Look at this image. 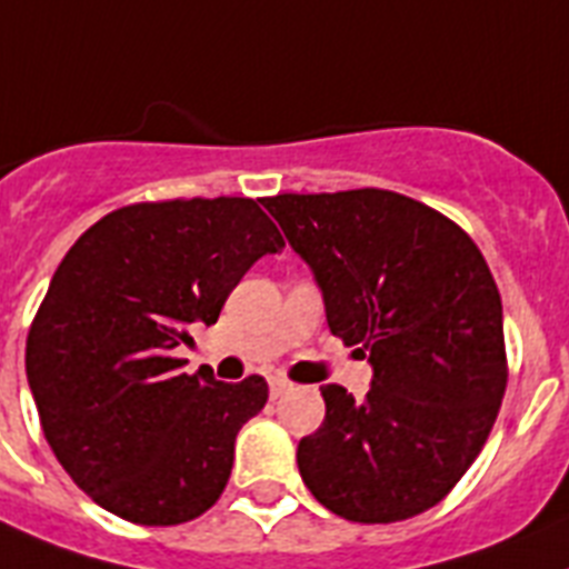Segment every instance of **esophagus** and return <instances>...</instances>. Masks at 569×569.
<instances>
[{"label":"esophagus","instance_id":"esophagus-1","mask_svg":"<svg viewBox=\"0 0 569 569\" xmlns=\"http://www.w3.org/2000/svg\"><path fill=\"white\" fill-rule=\"evenodd\" d=\"M269 390H271V399H280L286 390H292V381L283 379V376H271L269 379Z\"/></svg>","mask_w":569,"mask_h":569}]
</instances>
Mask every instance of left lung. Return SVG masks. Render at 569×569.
Segmentation results:
<instances>
[{
    "instance_id": "left-lung-1",
    "label": "left lung",
    "mask_w": 569,
    "mask_h": 569,
    "mask_svg": "<svg viewBox=\"0 0 569 569\" xmlns=\"http://www.w3.org/2000/svg\"><path fill=\"white\" fill-rule=\"evenodd\" d=\"M321 289L332 336L373 367L365 399L323 385L300 439L315 500L358 523L413 518L469 471L506 390L503 307L480 248L390 190L262 199Z\"/></svg>"
}]
</instances>
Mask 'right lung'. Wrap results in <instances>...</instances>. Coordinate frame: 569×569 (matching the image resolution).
Returning a JSON list of instances; mask_svg holds the SVG:
<instances>
[{
	"mask_svg": "<svg viewBox=\"0 0 569 569\" xmlns=\"http://www.w3.org/2000/svg\"><path fill=\"white\" fill-rule=\"evenodd\" d=\"M283 246L254 199H176L107 213L57 266L28 332V388L60 466L107 512L173 527L219 500L269 385L188 376L173 350Z\"/></svg>",
	"mask_w": 569,
	"mask_h": 569,
	"instance_id": "obj_1",
	"label": "right lung"
}]
</instances>
